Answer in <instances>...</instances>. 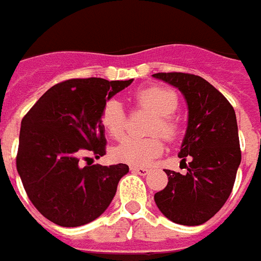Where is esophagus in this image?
<instances>
[{
	"mask_svg": "<svg viewBox=\"0 0 261 261\" xmlns=\"http://www.w3.org/2000/svg\"><path fill=\"white\" fill-rule=\"evenodd\" d=\"M130 169H131V172L141 174V176H145V174H147V172H149V169L145 167H131Z\"/></svg>",
	"mask_w": 261,
	"mask_h": 261,
	"instance_id": "1",
	"label": "esophagus"
}]
</instances>
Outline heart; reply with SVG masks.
Here are the masks:
<instances>
[{
	"instance_id": "heart-1",
	"label": "heart",
	"mask_w": 261,
	"mask_h": 261,
	"mask_svg": "<svg viewBox=\"0 0 261 261\" xmlns=\"http://www.w3.org/2000/svg\"><path fill=\"white\" fill-rule=\"evenodd\" d=\"M134 101L138 107L146 108L157 115L151 124L150 133H161L168 139H173L178 135L180 126L172 116L177 110V94L173 90L164 87H149L135 92ZM101 124L107 133L119 138L124 133L126 112L120 101L111 98L104 102L101 110ZM164 151V142L159 135L149 138H131L127 137L112 149L111 154L116 161L130 165H147L151 160L159 157Z\"/></svg>"
}]
</instances>
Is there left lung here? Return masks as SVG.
<instances>
[{
	"mask_svg": "<svg viewBox=\"0 0 261 261\" xmlns=\"http://www.w3.org/2000/svg\"><path fill=\"white\" fill-rule=\"evenodd\" d=\"M177 88L188 107V123L178 157L187 173L165 169L168 184L154 195L172 222L198 226L214 217L230 196L241 163L239 127L231 104L206 80L188 73H157Z\"/></svg>",
	"mask_w": 261,
	"mask_h": 261,
	"instance_id": "obj_1",
	"label": "left lung"
}]
</instances>
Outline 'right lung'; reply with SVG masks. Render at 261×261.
<instances>
[{
  "mask_svg": "<svg viewBox=\"0 0 261 261\" xmlns=\"http://www.w3.org/2000/svg\"><path fill=\"white\" fill-rule=\"evenodd\" d=\"M131 83L67 80L47 90L21 120L16 167L32 204L51 222L83 226L112 202L128 167H80V159L106 154L102 106Z\"/></svg>",
  "mask_w": 261,
  "mask_h": 261,
  "instance_id": "add662e5",
  "label": "right lung"
}]
</instances>
